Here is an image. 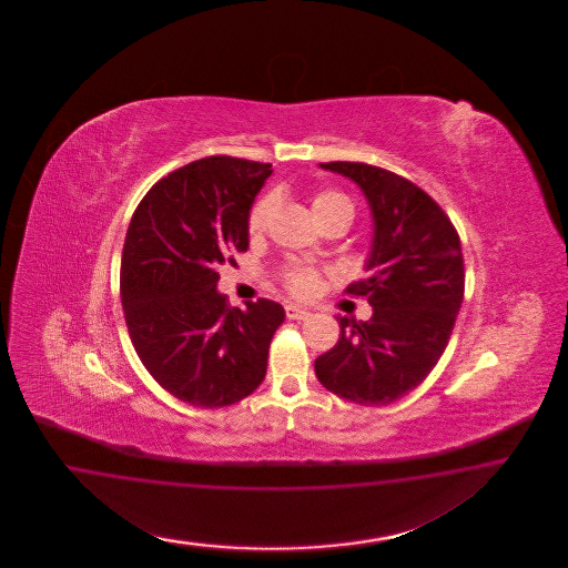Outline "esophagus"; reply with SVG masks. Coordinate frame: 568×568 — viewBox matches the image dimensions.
Segmentation results:
<instances>
[{"mask_svg":"<svg viewBox=\"0 0 568 568\" xmlns=\"http://www.w3.org/2000/svg\"><path fill=\"white\" fill-rule=\"evenodd\" d=\"M285 314H287L290 321H304V318H308L310 316L308 310L293 306V304H290V306L285 308Z\"/></svg>","mask_w":568,"mask_h":568,"instance_id":"34e87169","label":"esophagus"}]
</instances>
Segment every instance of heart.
I'll return each mask as SVG.
<instances>
[{
	"label": "heart",
	"instance_id": "b5f03b06",
	"mask_svg": "<svg viewBox=\"0 0 568 568\" xmlns=\"http://www.w3.org/2000/svg\"><path fill=\"white\" fill-rule=\"evenodd\" d=\"M275 206L276 197L273 193L260 197L258 202L250 210V214H247V229H250V233H260V231L266 229ZM312 210H314L318 221L323 216H327V214H333V212H349L354 216L352 202L339 191H321V193H316L314 200H312ZM281 278H283V283L287 287V292L293 293L295 297H312L314 293L321 290L323 273L318 268L310 266V264L292 262V264L285 266Z\"/></svg>",
	"mask_w": 568,
	"mask_h": 568
}]
</instances>
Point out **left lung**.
I'll return each mask as SVG.
<instances>
[{
	"mask_svg": "<svg viewBox=\"0 0 568 568\" xmlns=\"http://www.w3.org/2000/svg\"><path fill=\"white\" fill-rule=\"evenodd\" d=\"M352 179L375 221L368 278L345 292L364 295L373 316L339 321V342L314 361L331 394L387 406L420 385L442 358L465 297L460 237L429 193L396 172L362 162H327Z\"/></svg>",
	"mask_w": 568,
	"mask_h": 568,
	"instance_id": "8db88e82",
	"label": "left lung"
}]
</instances>
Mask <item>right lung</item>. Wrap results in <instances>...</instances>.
<instances>
[{
  "label": "right lung",
  "instance_id": "1",
  "mask_svg": "<svg viewBox=\"0 0 568 568\" xmlns=\"http://www.w3.org/2000/svg\"><path fill=\"white\" fill-rule=\"evenodd\" d=\"M271 164L195 160L160 179L131 219L121 262L124 321L139 358L174 397L223 408L258 389L285 310L273 300L231 308L219 268L250 245L247 214Z\"/></svg>",
  "mask_w": 568,
  "mask_h": 568
}]
</instances>
